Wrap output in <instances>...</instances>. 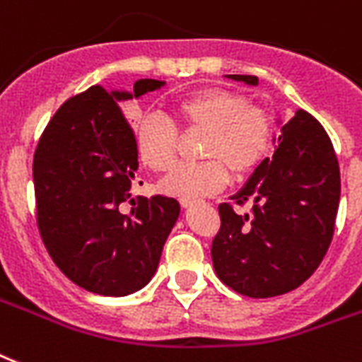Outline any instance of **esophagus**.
Masks as SVG:
<instances>
[{"mask_svg": "<svg viewBox=\"0 0 362 362\" xmlns=\"http://www.w3.org/2000/svg\"><path fill=\"white\" fill-rule=\"evenodd\" d=\"M179 202H181V205H183V207H190V205L196 204L194 198H181Z\"/></svg>", "mask_w": 362, "mask_h": 362, "instance_id": "1", "label": "esophagus"}]
</instances>
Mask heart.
<instances>
[{
	"mask_svg": "<svg viewBox=\"0 0 362 362\" xmlns=\"http://www.w3.org/2000/svg\"><path fill=\"white\" fill-rule=\"evenodd\" d=\"M175 121L185 129L205 131L204 163L179 164L163 181V190L179 198L215 194L231 172L243 177L256 172L273 153L276 129L267 110L254 106L241 91L205 88L179 99ZM179 131L170 117L146 112L134 121L138 157L153 172H168L177 158Z\"/></svg>",
	"mask_w": 362,
	"mask_h": 362,
	"instance_id": "1",
	"label": "heart"
}]
</instances>
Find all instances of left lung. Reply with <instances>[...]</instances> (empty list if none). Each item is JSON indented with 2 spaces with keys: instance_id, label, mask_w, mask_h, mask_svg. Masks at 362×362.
I'll list each match as a JSON object with an SVG mask.
<instances>
[{
  "instance_id": "obj_1",
  "label": "left lung",
  "mask_w": 362,
  "mask_h": 362,
  "mask_svg": "<svg viewBox=\"0 0 362 362\" xmlns=\"http://www.w3.org/2000/svg\"><path fill=\"white\" fill-rule=\"evenodd\" d=\"M228 78L258 83L250 74ZM231 199L252 209L239 215L231 204L218 205L221 230L211 247L216 276L254 299L299 288L327 254L340 202V168L322 123L297 110L273 157Z\"/></svg>"
}]
</instances>
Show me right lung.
Returning <instances> with one entry per match:
<instances>
[{"mask_svg": "<svg viewBox=\"0 0 362 362\" xmlns=\"http://www.w3.org/2000/svg\"><path fill=\"white\" fill-rule=\"evenodd\" d=\"M160 86L149 78L134 83V93L91 86L62 104L35 149L42 243L74 284L99 296L141 290L157 271L179 216L177 199L131 198L138 151L119 103ZM125 201L131 211H122Z\"/></svg>", "mask_w": 362, "mask_h": 362, "instance_id": "1", "label": "right lung"}]
</instances>
